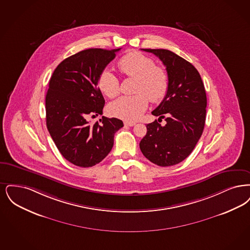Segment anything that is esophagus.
I'll return each mask as SVG.
<instances>
[{
    "mask_svg": "<svg viewBox=\"0 0 250 250\" xmlns=\"http://www.w3.org/2000/svg\"><path fill=\"white\" fill-rule=\"evenodd\" d=\"M124 125H125V126H129V127H132V126H134V125H135V123H134V122H128V121H125V122H124Z\"/></svg>",
    "mask_w": 250,
    "mask_h": 250,
    "instance_id": "34e87169",
    "label": "esophagus"
}]
</instances>
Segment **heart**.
I'll return each instance as SVG.
<instances>
[{
    "instance_id": "heart-1",
    "label": "heart",
    "mask_w": 250,
    "mask_h": 250,
    "mask_svg": "<svg viewBox=\"0 0 250 250\" xmlns=\"http://www.w3.org/2000/svg\"><path fill=\"white\" fill-rule=\"evenodd\" d=\"M124 76L135 78L130 96H122L109 105L112 116L126 121L138 120L151 103H160L166 96L169 80L162 67L155 66L152 60L139 52L123 56L118 63ZM101 91L108 98L116 97L120 92V80L110 70L101 73L98 80Z\"/></svg>"
}]
</instances>
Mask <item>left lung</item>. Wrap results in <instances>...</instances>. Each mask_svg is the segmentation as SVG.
I'll list each match as a JSON object with an SVG mask.
<instances>
[{
	"instance_id": "8db88e82",
	"label": "left lung",
	"mask_w": 250,
	"mask_h": 250,
	"mask_svg": "<svg viewBox=\"0 0 250 250\" xmlns=\"http://www.w3.org/2000/svg\"><path fill=\"white\" fill-rule=\"evenodd\" d=\"M156 55L166 67L168 91L152 111L159 120L146 125L139 146L143 155L159 166L181 163L202 136L207 115V93L199 72L190 62L167 49H143ZM165 118V125L157 122Z\"/></svg>"
}]
</instances>
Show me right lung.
<instances>
[{
	"instance_id": "obj_1",
	"label": "right lung",
	"mask_w": 250,
	"mask_h": 250,
	"mask_svg": "<svg viewBox=\"0 0 250 250\" xmlns=\"http://www.w3.org/2000/svg\"><path fill=\"white\" fill-rule=\"evenodd\" d=\"M118 49L89 48L63 60L49 80L45 96L46 127L59 151L79 167L101 163L111 151L122 120L103 117L89 124L88 118L103 114L104 99L98 87L101 73Z\"/></svg>"
}]
</instances>
